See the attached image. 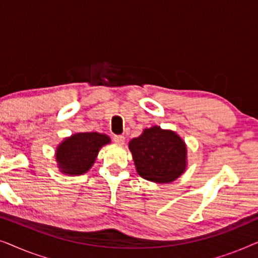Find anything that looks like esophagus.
I'll return each instance as SVG.
<instances>
[{
	"label": "esophagus",
	"instance_id": "obj_1",
	"mask_svg": "<svg viewBox=\"0 0 258 258\" xmlns=\"http://www.w3.org/2000/svg\"><path fill=\"white\" fill-rule=\"evenodd\" d=\"M114 142H115L116 144H118V146H123V144H124V142H125L124 136H122V135L114 136Z\"/></svg>",
	"mask_w": 258,
	"mask_h": 258
}]
</instances>
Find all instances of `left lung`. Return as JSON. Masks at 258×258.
Listing matches in <instances>:
<instances>
[{
    "mask_svg": "<svg viewBox=\"0 0 258 258\" xmlns=\"http://www.w3.org/2000/svg\"><path fill=\"white\" fill-rule=\"evenodd\" d=\"M137 174L164 184L177 179L186 169V144L176 132L154 125L129 142Z\"/></svg>",
    "mask_w": 258,
    "mask_h": 258,
    "instance_id": "1",
    "label": "left lung"
}]
</instances>
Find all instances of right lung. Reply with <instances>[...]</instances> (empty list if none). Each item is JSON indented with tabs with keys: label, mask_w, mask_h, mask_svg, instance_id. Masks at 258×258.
I'll return each mask as SVG.
<instances>
[{
	"label": "right lung",
	"mask_w": 258,
	"mask_h": 258,
	"mask_svg": "<svg viewBox=\"0 0 258 258\" xmlns=\"http://www.w3.org/2000/svg\"><path fill=\"white\" fill-rule=\"evenodd\" d=\"M110 143V137L105 134L90 132L76 133L66 137L55 151L57 168L62 174L83 175L93 167L98 151Z\"/></svg>",
	"instance_id": "right-lung-1"
}]
</instances>
